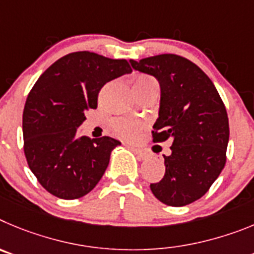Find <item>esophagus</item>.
<instances>
[{
    "label": "esophagus",
    "instance_id": "obj_1",
    "mask_svg": "<svg viewBox=\"0 0 254 254\" xmlns=\"http://www.w3.org/2000/svg\"><path fill=\"white\" fill-rule=\"evenodd\" d=\"M130 148H131V149L134 150V153H135L138 158L145 159L148 157V152H147V150H144V149H141V148L135 147V145H131V147H130Z\"/></svg>",
    "mask_w": 254,
    "mask_h": 254
}]
</instances>
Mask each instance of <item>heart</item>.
Returning a JSON list of instances; mask_svg holds the SVG:
<instances>
[{
    "label": "heart",
    "mask_w": 254,
    "mask_h": 254,
    "mask_svg": "<svg viewBox=\"0 0 254 254\" xmlns=\"http://www.w3.org/2000/svg\"><path fill=\"white\" fill-rule=\"evenodd\" d=\"M132 87L135 92L148 90V88H158V82L150 74L139 73L132 77ZM111 127L116 134L125 139H135L139 132L143 130L144 123L131 120L127 118H115L111 122Z\"/></svg>",
    "instance_id": "1"
}]
</instances>
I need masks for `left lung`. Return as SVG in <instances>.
I'll return each mask as SVG.
<instances>
[{
    "label": "left lung",
    "instance_id": "left-lung-1",
    "mask_svg": "<svg viewBox=\"0 0 254 254\" xmlns=\"http://www.w3.org/2000/svg\"><path fill=\"white\" fill-rule=\"evenodd\" d=\"M130 63L161 83L159 118L152 138L154 143L172 141V154L163 155V178L150 184V190L168 206L191 204L209 191L225 166L229 140L225 105L211 79L187 58L159 54Z\"/></svg>",
    "mask_w": 254,
    "mask_h": 254
}]
</instances>
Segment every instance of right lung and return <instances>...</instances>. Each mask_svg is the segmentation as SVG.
I'll return each instance as SVG.
<instances>
[{"instance_id": "1", "label": "right lung", "mask_w": 254, "mask_h": 254, "mask_svg": "<svg viewBox=\"0 0 254 254\" xmlns=\"http://www.w3.org/2000/svg\"><path fill=\"white\" fill-rule=\"evenodd\" d=\"M127 59L74 52L50 65L27 95L22 114L24 153L36 180L64 200L87 195L99 184L120 141L78 136L84 114L97 109L101 88L131 72Z\"/></svg>"}]
</instances>
